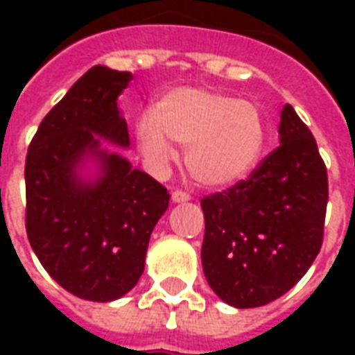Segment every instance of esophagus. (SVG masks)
<instances>
[{
  "instance_id": "1",
  "label": "esophagus",
  "mask_w": 355,
  "mask_h": 355,
  "mask_svg": "<svg viewBox=\"0 0 355 355\" xmlns=\"http://www.w3.org/2000/svg\"><path fill=\"white\" fill-rule=\"evenodd\" d=\"M171 201H173V203H186V201H190V196H188V193L186 192H173L171 193Z\"/></svg>"
}]
</instances>
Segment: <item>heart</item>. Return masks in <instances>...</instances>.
Masks as SVG:
<instances>
[{
	"label": "heart",
	"instance_id": "obj_1",
	"mask_svg": "<svg viewBox=\"0 0 355 355\" xmlns=\"http://www.w3.org/2000/svg\"><path fill=\"white\" fill-rule=\"evenodd\" d=\"M137 142L154 169H165L175 142L186 146V167L200 184L223 188L251 173L266 144L259 106L207 87H175L163 93L135 125Z\"/></svg>",
	"mask_w": 355,
	"mask_h": 355
}]
</instances>
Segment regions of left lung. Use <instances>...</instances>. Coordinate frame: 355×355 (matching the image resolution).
Segmentation results:
<instances>
[{"label":"left lung","mask_w":355,"mask_h":355,"mask_svg":"<svg viewBox=\"0 0 355 355\" xmlns=\"http://www.w3.org/2000/svg\"><path fill=\"white\" fill-rule=\"evenodd\" d=\"M279 148L249 180L201 201L203 274L234 308H257L295 287L320 253L327 171L310 129L291 104L279 116Z\"/></svg>","instance_id":"8db88e82"}]
</instances>
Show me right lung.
<instances>
[{"mask_svg": "<svg viewBox=\"0 0 355 355\" xmlns=\"http://www.w3.org/2000/svg\"><path fill=\"white\" fill-rule=\"evenodd\" d=\"M131 72L96 64L43 117L28 148L26 232L42 266L76 297L112 302L139 283L169 193L117 150V98Z\"/></svg>", "mask_w": 355, "mask_h": 355, "instance_id": "add662e5", "label": "right lung"}]
</instances>
